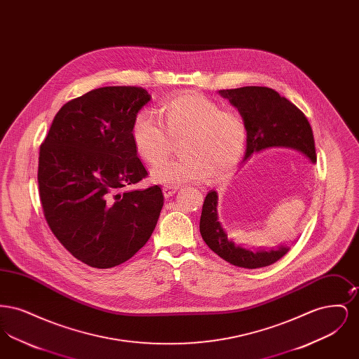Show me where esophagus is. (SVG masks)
Segmentation results:
<instances>
[{
    "label": "esophagus",
    "mask_w": 359,
    "mask_h": 359,
    "mask_svg": "<svg viewBox=\"0 0 359 359\" xmlns=\"http://www.w3.org/2000/svg\"><path fill=\"white\" fill-rule=\"evenodd\" d=\"M177 191V187H173V186H164L163 187V192L165 196H173Z\"/></svg>",
    "instance_id": "esophagus-1"
}]
</instances>
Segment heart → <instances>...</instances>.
I'll return each instance as SVG.
<instances>
[{
    "instance_id": "heart-1",
    "label": "heart",
    "mask_w": 359,
    "mask_h": 359,
    "mask_svg": "<svg viewBox=\"0 0 359 359\" xmlns=\"http://www.w3.org/2000/svg\"><path fill=\"white\" fill-rule=\"evenodd\" d=\"M160 116L163 122L149 110L137 114L132 129L137 154L157 165L170 153L172 140L184 136L185 156L154 168L156 182L177 186L208 176L219 180L237 167L248 138L238 111L223 110L202 94H182L163 103Z\"/></svg>"
}]
</instances>
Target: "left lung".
Segmentation results:
<instances>
[{"instance_id":"obj_1","label":"left lung","mask_w":359,"mask_h":359,"mask_svg":"<svg viewBox=\"0 0 359 359\" xmlns=\"http://www.w3.org/2000/svg\"><path fill=\"white\" fill-rule=\"evenodd\" d=\"M218 93L238 109L246 123L248 138L242 161L259 152L290 149L316 163L313 133L307 117L285 97H281L273 88L259 86L219 90ZM199 227L208 248L239 268H264L290 252V245L284 243L274 249L258 248L252 250L227 238V233L219 222L217 191H210L205 196Z\"/></svg>"}]
</instances>
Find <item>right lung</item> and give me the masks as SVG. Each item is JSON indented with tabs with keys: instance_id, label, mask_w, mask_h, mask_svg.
<instances>
[{
	"instance_id": "1",
	"label": "right lung",
	"mask_w": 359,
	"mask_h": 359,
	"mask_svg": "<svg viewBox=\"0 0 359 359\" xmlns=\"http://www.w3.org/2000/svg\"><path fill=\"white\" fill-rule=\"evenodd\" d=\"M149 101L141 87L91 90L57 111L40 147L44 217L55 237L88 266L107 269L132 258L160 217L161 188H132L148 175L132 129Z\"/></svg>"
}]
</instances>
